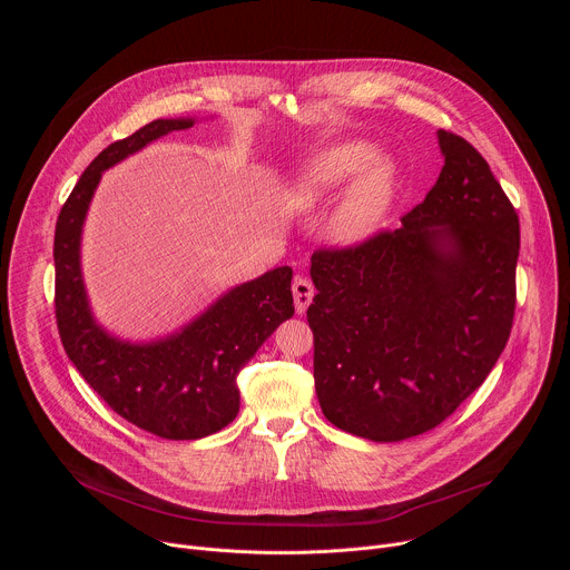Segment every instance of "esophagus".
I'll return each mask as SVG.
<instances>
[{"label":"esophagus","mask_w":570,"mask_h":570,"mask_svg":"<svg viewBox=\"0 0 570 570\" xmlns=\"http://www.w3.org/2000/svg\"><path fill=\"white\" fill-rule=\"evenodd\" d=\"M313 295H315V288L308 279H304V277L293 279V299H295V311L297 313H304L308 308Z\"/></svg>","instance_id":"obj_1"}]
</instances>
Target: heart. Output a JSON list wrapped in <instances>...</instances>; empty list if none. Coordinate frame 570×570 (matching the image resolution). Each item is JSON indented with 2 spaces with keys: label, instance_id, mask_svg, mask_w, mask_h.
Returning a JSON list of instances; mask_svg holds the SVG:
<instances>
[{
  "label": "heart",
  "instance_id": "b5f03b06",
  "mask_svg": "<svg viewBox=\"0 0 570 570\" xmlns=\"http://www.w3.org/2000/svg\"><path fill=\"white\" fill-rule=\"evenodd\" d=\"M330 236L341 246H361L374 238L394 205L396 167L367 141H343L304 159L284 187L282 200L293 212H315L332 203Z\"/></svg>",
  "mask_w": 570,
  "mask_h": 570
}]
</instances>
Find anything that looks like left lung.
Returning <instances> with one entry per match:
<instances>
[{"label":"left lung","instance_id":"8db88e82","mask_svg":"<svg viewBox=\"0 0 570 570\" xmlns=\"http://www.w3.org/2000/svg\"><path fill=\"white\" fill-rule=\"evenodd\" d=\"M438 141L440 178L399 229L311 257L320 409L372 442L422 435L455 413L514 320L519 216L466 139L438 130Z\"/></svg>","mask_w":570,"mask_h":570}]
</instances>
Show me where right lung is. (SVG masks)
I'll return each mask as SVG.
<instances>
[{"label": "right lung", "mask_w": 570, "mask_h": 570, "mask_svg": "<svg viewBox=\"0 0 570 570\" xmlns=\"http://www.w3.org/2000/svg\"><path fill=\"white\" fill-rule=\"evenodd\" d=\"M196 119H155L104 148L83 171L56 220V322L62 347L90 387L130 424L165 440H200L238 413L236 376L266 338L295 313L288 266L223 293L176 334L130 343L97 322L83 271L80 236L104 171Z\"/></svg>", "instance_id": "obj_1"}]
</instances>
